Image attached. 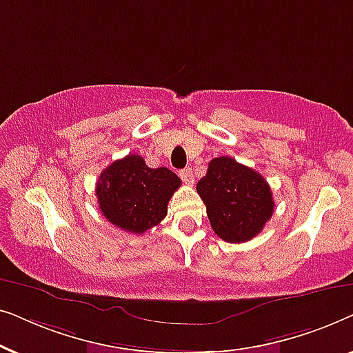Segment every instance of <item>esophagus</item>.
<instances>
[{"instance_id": "34e87169", "label": "esophagus", "mask_w": 353, "mask_h": 353, "mask_svg": "<svg viewBox=\"0 0 353 353\" xmlns=\"http://www.w3.org/2000/svg\"><path fill=\"white\" fill-rule=\"evenodd\" d=\"M180 176H181V180L186 183V185H194V173H192L190 167L180 170Z\"/></svg>"}]
</instances>
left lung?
Here are the masks:
<instances>
[{
  "label": "left lung",
  "instance_id": "1",
  "mask_svg": "<svg viewBox=\"0 0 353 353\" xmlns=\"http://www.w3.org/2000/svg\"><path fill=\"white\" fill-rule=\"evenodd\" d=\"M196 190L215 234L226 243L255 238L273 215L274 201L267 180L231 157L212 159Z\"/></svg>",
  "mask_w": 353,
  "mask_h": 353
}]
</instances>
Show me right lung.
Listing matches in <instances>:
<instances>
[{
    "mask_svg": "<svg viewBox=\"0 0 353 353\" xmlns=\"http://www.w3.org/2000/svg\"><path fill=\"white\" fill-rule=\"evenodd\" d=\"M181 180L167 167L151 168L137 154L114 161L96 183L99 210L120 230L143 234L161 223Z\"/></svg>",
    "mask_w": 353,
    "mask_h": 353,
    "instance_id": "1",
    "label": "right lung"
}]
</instances>
